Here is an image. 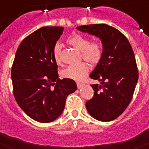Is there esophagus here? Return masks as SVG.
Instances as JSON below:
<instances>
[{
    "label": "esophagus",
    "mask_w": 149,
    "mask_h": 149,
    "mask_svg": "<svg viewBox=\"0 0 149 149\" xmlns=\"http://www.w3.org/2000/svg\"><path fill=\"white\" fill-rule=\"evenodd\" d=\"M83 86H84V84H82V83H77V86L78 89H81Z\"/></svg>",
    "instance_id": "esophagus-1"
}]
</instances>
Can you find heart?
Wrapping results in <instances>:
<instances>
[{
  "label": "heart",
  "instance_id": "heart-1",
  "mask_svg": "<svg viewBox=\"0 0 149 149\" xmlns=\"http://www.w3.org/2000/svg\"><path fill=\"white\" fill-rule=\"evenodd\" d=\"M66 42L69 45L81 52V57L90 65H97L103 55L102 46L98 42H90L88 38L79 34H73L67 38ZM53 57L56 64L62 63L61 45L59 43L54 45L53 48ZM89 72V65L85 62L77 65H69L62 71L61 75L64 78L73 81H82Z\"/></svg>",
  "mask_w": 149,
  "mask_h": 149
}]
</instances>
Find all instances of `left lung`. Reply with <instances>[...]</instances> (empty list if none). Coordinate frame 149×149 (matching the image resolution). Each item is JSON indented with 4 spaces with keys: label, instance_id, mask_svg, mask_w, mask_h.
<instances>
[{
    "label": "left lung",
    "instance_id": "obj_1",
    "mask_svg": "<svg viewBox=\"0 0 149 149\" xmlns=\"http://www.w3.org/2000/svg\"><path fill=\"white\" fill-rule=\"evenodd\" d=\"M84 33L98 37L103 55L89 77L101 84H93L94 96L86 101V110L101 122L114 120L132 99L139 74L131 45L122 33L105 24L77 27Z\"/></svg>",
    "mask_w": 149,
    "mask_h": 149
}]
</instances>
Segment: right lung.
Instances as JSON below:
<instances>
[{"label": "right lung", "mask_w": 149, "mask_h": 149, "mask_svg": "<svg viewBox=\"0 0 149 149\" xmlns=\"http://www.w3.org/2000/svg\"><path fill=\"white\" fill-rule=\"evenodd\" d=\"M63 27H43L22 40L11 71L15 101L29 117L48 123L61 115L67 96L77 89L73 80L59 79L53 48Z\"/></svg>", "instance_id": "add662e5"}]
</instances>
